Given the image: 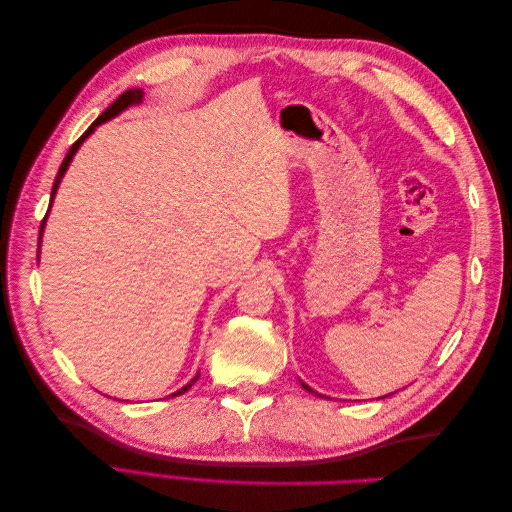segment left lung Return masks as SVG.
Masks as SVG:
<instances>
[{
  "label": "left lung",
  "instance_id": "left-lung-1",
  "mask_svg": "<svg viewBox=\"0 0 512 512\" xmlns=\"http://www.w3.org/2000/svg\"><path fill=\"white\" fill-rule=\"evenodd\" d=\"M301 386H303V389H305V391H309V393H314V391H312V389H309V386H307V384H305V382H301ZM391 395H393V393H391Z\"/></svg>",
  "mask_w": 512,
  "mask_h": 512
}]
</instances>
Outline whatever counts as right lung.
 I'll return each instance as SVG.
<instances>
[{
	"label": "right lung",
	"mask_w": 512,
	"mask_h": 512,
	"mask_svg": "<svg viewBox=\"0 0 512 512\" xmlns=\"http://www.w3.org/2000/svg\"><path fill=\"white\" fill-rule=\"evenodd\" d=\"M143 89H128V91H123V94L111 104V106H108L106 108V111L94 121V123H91V126L85 130V134L79 138V141H76L72 147H70V151L66 153V158H64V162H61V166H59V170H57V177H55V183H53V190H51V205H53V198H55V194H57V188H59V183H61V177H64L66 175V170H68V166H70V162H72V158H74V153L76 151H79V147L83 145V141H85V138L91 134V132H94L98 126H100V123H104V121H108V119H113V117H117L121 111H126V108H130L132 104H138V102H141L143 100ZM51 205H49V211H51ZM49 211H46V215H49ZM44 222H46V218L42 220V226H40V239H42V230H44ZM40 239H38V250H40ZM40 254V252H38ZM198 380V374L188 382V384H185L183 386V389H179L177 393H173V395H183L185 391H188L190 389V386L194 384Z\"/></svg>",
	"instance_id": "add662e5"
}]
</instances>
